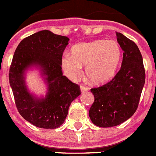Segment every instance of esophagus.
<instances>
[{
    "label": "esophagus",
    "mask_w": 156,
    "mask_h": 156,
    "mask_svg": "<svg viewBox=\"0 0 156 156\" xmlns=\"http://www.w3.org/2000/svg\"><path fill=\"white\" fill-rule=\"evenodd\" d=\"M80 89H81V91L82 92H86L88 91V89H89L87 86H83V85H81V86H80Z\"/></svg>",
    "instance_id": "obj_1"
}]
</instances>
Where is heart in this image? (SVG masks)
Masks as SVG:
<instances>
[{
  "label": "heart",
  "instance_id": "heart-1",
  "mask_svg": "<svg viewBox=\"0 0 156 156\" xmlns=\"http://www.w3.org/2000/svg\"><path fill=\"white\" fill-rule=\"evenodd\" d=\"M122 58V49L115 40L97 39L77 44L71 48V54L62 58V67L71 79L82 74L86 66V74L90 82L102 84L110 81L116 74Z\"/></svg>",
  "mask_w": 156,
  "mask_h": 156
}]
</instances>
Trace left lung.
Wrapping results in <instances>:
<instances>
[{"label":"left lung","instance_id":"8db88e82","mask_svg":"<svg viewBox=\"0 0 156 156\" xmlns=\"http://www.w3.org/2000/svg\"><path fill=\"white\" fill-rule=\"evenodd\" d=\"M123 51L122 66L112 81L93 88L94 102L89 115L94 125L112 127L129 119L137 109L145 82L143 58L137 45L121 33H116Z\"/></svg>","mask_w":156,"mask_h":156}]
</instances>
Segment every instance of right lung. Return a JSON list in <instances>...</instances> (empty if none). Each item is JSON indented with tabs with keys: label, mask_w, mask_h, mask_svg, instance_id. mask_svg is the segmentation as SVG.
I'll return each instance as SVG.
<instances>
[{
	"label": "right lung",
	"mask_w": 156,
	"mask_h": 156,
	"mask_svg": "<svg viewBox=\"0 0 156 156\" xmlns=\"http://www.w3.org/2000/svg\"><path fill=\"white\" fill-rule=\"evenodd\" d=\"M69 40L44 30L25 37L15 51L9 77L16 108L25 120L39 128L60 126L71 102L82 93L79 86L62 72V55ZM32 66L40 69L48 85L45 98H38L28 91L24 76Z\"/></svg>",
	"instance_id": "add662e5"
}]
</instances>
